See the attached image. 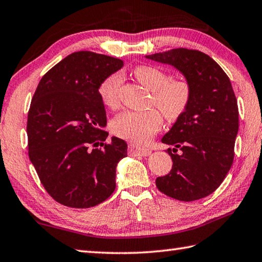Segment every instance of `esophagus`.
Here are the masks:
<instances>
[{"instance_id": "esophagus-1", "label": "esophagus", "mask_w": 262, "mask_h": 262, "mask_svg": "<svg viewBox=\"0 0 262 262\" xmlns=\"http://www.w3.org/2000/svg\"><path fill=\"white\" fill-rule=\"evenodd\" d=\"M128 153H129L130 156L147 157L151 153V151L147 150V148H137L134 145H129V146H128Z\"/></svg>"}]
</instances>
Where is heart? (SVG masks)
Returning a JSON list of instances; mask_svg holds the SVG:
<instances>
[{"label":"heart","mask_w":262,"mask_h":262,"mask_svg":"<svg viewBox=\"0 0 262 262\" xmlns=\"http://www.w3.org/2000/svg\"><path fill=\"white\" fill-rule=\"evenodd\" d=\"M135 78L152 91V104L161 110L169 121H175L185 114L192 100V85L184 77H170L166 70L155 66H138L133 71ZM122 76L111 74L101 81L97 93L105 106L119 104V91ZM162 116L157 109L147 111H124L111 122L117 136L142 145L160 130Z\"/></svg>","instance_id":"1"}]
</instances>
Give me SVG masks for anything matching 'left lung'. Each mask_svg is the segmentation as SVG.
Segmentation results:
<instances>
[{
  "instance_id": "1",
  "label": "left lung",
  "mask_w": 262,
  "mask_h": 262,
  "mask_svg": "<svg viewBox=\"0 0 262 262\" xmlns=\"http://www.w3.org/2000/svg\"><path fill=\"white\" fill-rule=\"evenodd\" d=\"M146 58L175 67L193 91L186 112L161 140L173 146L167 150L172 167L156 185L179 201L206 198L220 186L234 161L238 106L232 84L222 67L201 51L179 48Z\"/></svg>"
}]
</instances>
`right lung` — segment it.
<instances>
[{"label": "right lung", "instance_id": "obj_1", "mask_svg": "<svg viewBox=\"0 0 262 262\" xmlns=\"http://www.w3.org/2000/svg\"><path fill=\"white\" fill-rule=\"evenodd\" d=\"M122 61L91 51L61 60L39 80L28 111V156L56 202L86 209L116 188V167L127 156L124 140L109 133L97 87Z\"/></svg>", "mask_w": 262, "mask_h": 262}]
</instances>
